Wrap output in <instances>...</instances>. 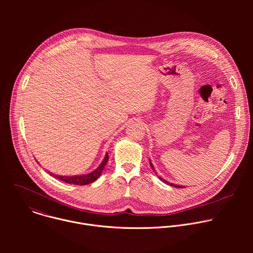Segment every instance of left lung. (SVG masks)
Returning a JSON list of instances; mask_svg holds the SVG:
<instances>
[{"mask_svg":"<svg viewBox=\"0 0 253 253\" xmlns=\"http://www.w3.org/2000/svg\"><path fill=\"white\" fill-rule=\"evenodd\" d=\"M149 161H150V159H149ZM150 166L152 167V169L155 171V169H154V167H153V164L151 163V161H150ZM159 179L161 180V181H163L164 183H166V184H169V185H171V186H173V187H176V188H183L182 186H180V185H175V184H172V183H169L168 181H166V180L165 179H163V178H161L160 176H159Z\"/></svg>","mask_w":253,"mask_h":253,"instance_id":"8db88e82","label":"left lung"}]
</instances>
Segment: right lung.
I'll use <instances>...</instances> for the list:
<instances>
[{
    "mask_svg": "<svg viewBox=\"0 0 253 253\" xmlns=\"http://www.w3.org/2000/svg\"><path fill=\"white\" fill-rule=\"evenodd\" d=\"M108 159H109V155L106 153L105 158L103 159L102 163L99 165L97 169H95L93 172L85 174V175H77V176H61V175H55L53 173H50L51 176L58 178L59 180H62L63 182L69 183V184H74V185H86L94 182L95 180L99 178L101 175L106 163L108 162Z\"/></svg>",
    "mask_w": 253,
    "mask_h": 253,
    "instance_id": "add662e5",
    "label": "right lung"
}]
</instances>
